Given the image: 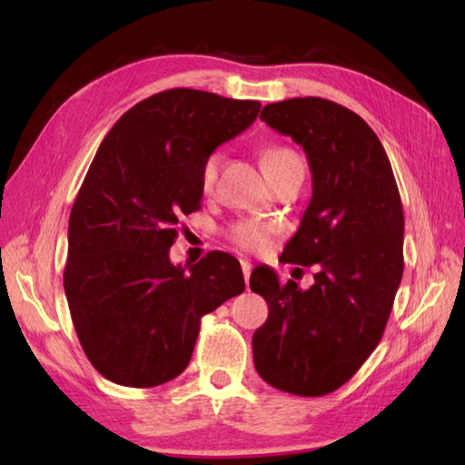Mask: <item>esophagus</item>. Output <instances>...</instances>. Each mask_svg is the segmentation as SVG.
I'll return each mask as SVG.
<instances>
[{
	"label": "esophagus",
	"mask_w": 465,
	"mask_h": 465,
	"mask_svg": "<svg viewBox=\"0 0 465 465\" xmlns=\"http://www.w3.org/2000/svg\"><path fill=\"white\" fill-rule=\"evenodd\" d=\"M242 272H243L245 283H248L250 282V275H252V263L248 260H242Z\"/></svg>",
	"instance_id": "obj_1"
}]
</instances>
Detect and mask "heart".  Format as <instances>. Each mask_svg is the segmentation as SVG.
Segmentation results:
<instances>
[{
  "label": "heart",
  "mask_w": 465,
  "mask_h": 465,
  "mask_svg": "<svg viewBox=\"0 0 465 465\" xmlns=\"http://www.w3.org/2000/svg\"><path fill=\"white\" fill-rule=\"evenodd\" d=\"M220 165H222L220 152H213L205 157V162L202 165V187L205 192L213 187L217 173H220ZM262 165L268 177H273L275 173L288 170V167H295V165L303 167L300 155L288 150V147H268V150H263ZM227 235H230V240L238 245V248L248 250V252H260L270 243L272 227L263 222L245 220V222L233 223L230 227V232H227Z\"/></svg>",
  "instance_id": "b5f03b06"
}]
</instances>
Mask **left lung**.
Segmentation results:
<instances>
[{"label":"left lung","instance_id":"obj_1","mask_svg":"<svg viewBox=\"0 0 465 465\" xmlns=\"http://www.w3.org/2000/svg\"><path fill=\"white\" fill-rule=\"evenodd\" d=\"M260 120L303 147L312 200L282 262L318 265L310 290L255 268L252 292L270 315L253 333L263 381L318 398L348 381L378 348L403 273V210L378 135L358 114L322 97L263 107Z\"/></svg>","mask_w":465,"mask_h":465}]
</instances>
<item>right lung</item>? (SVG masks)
<instances>
[{"mask_svg":"<svg viewBox=\"0 0 465 465\" xmlns=\"http://www.w3.org/2000/svg\"><path fill=\"white\" fill-rule=\"evenodd\" d=\"M262 104L210 92H160L104 137L67 227L65 298L94 368L155 388L192 360L200 323L245 288L240 262L210 252L173 265L180 217L202 207V165L255 122Z\"/></svg>","mask_w":465,"mask_h":465,"instance_id":"1","label":"right lung"}]
</instances>
